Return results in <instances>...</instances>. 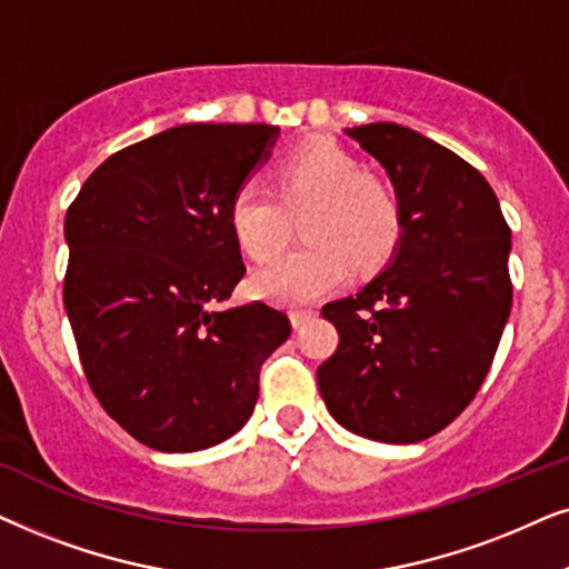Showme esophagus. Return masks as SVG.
<instances>
[{
	"label": "esophagus",
	"instance_id": "34e87169",
	"mask_svg": "<svg viewBox=\"0 0 569 569\" xmlns=\"http://www.w3.org/2000/svg\"><path fill=\"white\" fill-rule=\"evenodd\" d=\"M315 315H317L315 309H291V312H289L293 328H301V325H307Z\"/></svg>",
	"mask_w": 569,
	"mask_h": 569
}]
</instances>
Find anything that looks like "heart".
<instances>
[{
  "label": "heart",
  "instance_id": "heart-1",
  "mask_svg": "<svg viewBox=\"0 0 569 569\" xmlns=\"http://www.w3.org/2000/svg\"><path fill=\"white\" fill-rule=\"evenodd\" d=\"M301 218V244L252 276L257 297L307 305L332 291L353 270L380 268L400 237V210L382 181L330 140H312L280 158L272 189L244 181L229 202V226L241 252L268 260L286 244L291 218Z\"/></svg>",
  "mask_w": 569,
  "mask_h": 569
}]
</instances>
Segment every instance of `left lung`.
Wrapping results in <instances>:
<instances>
[{
    "label": "left lung",
    "mask_w": 569,
    "mask_h": 569,
    "mask_svg": "<svg viewBox=\"0 0 569 569\" xmlns=\"http://www.w3.org/2000/svg\"><path fill=\"white\" fill-rule=\"evenodd\" d=\"M396 184V257L356 297L322 307L338 348L317 388L340 427L421 442L479 392L512 307L510 226L489 181L439 142L392 124L348 130Z\"/></svg>",
    "instance_id": "8db88e82"
}]
</instances>
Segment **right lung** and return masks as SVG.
I'll return each mask as SVG.
<instances>
[{"label":"right lung","mask_w":569,"mask_h":569,"mask_svg":"<svg viewBox=\"0 0 569 569\" xmlns=\"http://www.w3.org/2000/svg\"><path fill=\"white\" fill-rule=\"evenodd\" d=\"M268 124H181L106 158L67 208L64 307L103 411L163 452L244 427L260 369L291 336L262 301L221 307L244 276L229 226L268 158Z\"/></svg>","instance_id":"right-lung-1"}]
</instances>
